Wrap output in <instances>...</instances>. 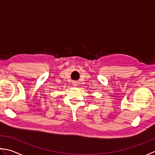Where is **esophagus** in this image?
<instances>
[{"mask_svg": "<svg viewBox=\"0 0 155 155\" xmlns=\"http://www.w3.org/2000/svg\"><path fill=\"white\" fill-rule=\"evenodd\" d=\"M77 84H78L77 81H74V82H73V86H77Z\"/></svg>", "mask_w": 155, "mask_h": 155, "instance_id": "esophagus-1", "label": "esophagus"}]
</instances>
